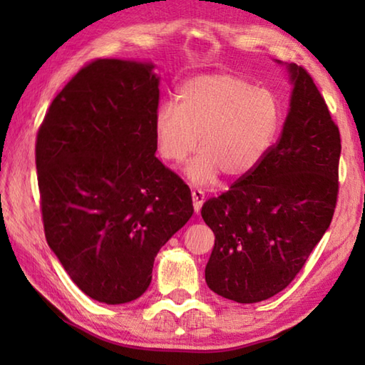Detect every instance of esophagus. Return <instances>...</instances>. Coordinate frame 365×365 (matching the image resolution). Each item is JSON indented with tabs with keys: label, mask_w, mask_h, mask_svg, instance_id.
I'll return each mask as SVG.
<instances>
[{
	"label": "esophagus",
	"mask_w": 365,
	"mask_h": 365,
	"mask_svg": "<svg viewBox=\"0 0 365 365\" xmlns=\"http://www.w3.org/2000/svg\"><path fill=\"white\" fill-rule=\"evenodd\" d=\"M191 200H193L195 212H200L202 202H205V191L200 190V188L191 190Z\"/></svg>",
	"instance_id": "1"
}]
</instances>
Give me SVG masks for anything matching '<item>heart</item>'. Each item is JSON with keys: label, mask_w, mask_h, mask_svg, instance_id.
<instances>
[{"label": "heart", "mask_w": 365, "mask_h": 365, "mask_svg": "<svg viewBox=\"0 0 365 365\" xmlns=\"http://www.w3.org/2000/svg\"><path fill=\"white\" fill-rule=\"evenodd\" d=\"M178 106L165 103L154 119L158 150L165 160L180 164L196 150L188 165L195 183L250 175L267 156L282 125V106L270 90L255 88L233 73L190 78L178 90Z\"/></svg>", "instance_id": "obj_1"}]
</instances>
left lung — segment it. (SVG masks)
Masks as SVG:
<instances>
[{
    "instance_id": "8db88e82",
    "label": "left lung",
    "mask_w": 365,
    "mask_h": 365,
    "mask_svg": "<svg viewBox=\"0 0 365 365\" xmlns=\"http://www.w3.org/2000/svg\"><path fill=\"white\" fill-rule=\"evenodd\" d=\"M288 69L294 88L279 141L256 170L201 209L215 235L207 287L243 304L269 299L294 280L336 207L338 125L304 67Z\"/></svg>"
}]
</instances>
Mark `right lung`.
<instances>
[{"instance_id":"1","label":"right lung","mask_w":365,"mask_h":365,"mask_svg":"<svg viewBox=\"0 0 365 365\" xmlns=\"http://www.w3.org/2000/svg\"><path fill=\"white\" fill-rule=\"evenodd\" d=\"M151 64L93 59L54 98L36 133L49 248L85 294L140 298L159 250L193 214L188 185L154 156Z\"/></svg>"}]
</instances>
